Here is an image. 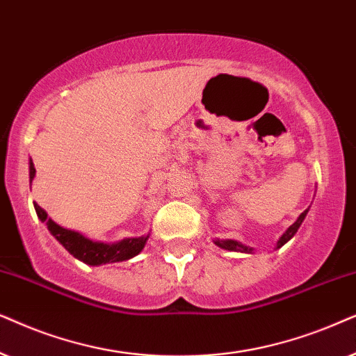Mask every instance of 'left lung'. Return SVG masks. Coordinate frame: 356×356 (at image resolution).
I'll return each mask as SVG.
<instances>
[{
  "label": "left lung",
  "instance_id": "1",
  "mask_svg": "<svg viewBox=\"0 0 356 356\" xmlns=\"http://www.w3.org/2000/svg\"><path fill=\"white\" fill-rule=\"evenodd\" d=\"M307 210H309V208H307ZM307 210H305L300 215V218H298V220L293 222V225L288 227V229L285 231V233H283V236L280 239H278V243H277V248H282L283 244H286L288 241H290L293 236L296 234V231H298V227L301 226V222L305 221V218H306V215H307ZM215 244L218 245V248H221V249H226V250H236V252H248V254H250L252 252V248H248V245H244V244H241V243H238V241H233V239H227V241H215Z\"/></svg>",
  "mask_w": 356,
  "mask_h": 356
}]
</instances>
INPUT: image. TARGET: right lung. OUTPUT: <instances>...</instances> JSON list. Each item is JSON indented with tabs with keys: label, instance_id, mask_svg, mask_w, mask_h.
Masks as SVG:
<instances>
[{
	"label": "right lung",
	"instance_id": "obj_1",
	"mask_svg": "<svg viewBox=\"0 0 356 356\" xmlns=\"http://www.w3.org/2000/svg\"><path fill=\"white\" fill-rule=\"evenodd\" d=\"M29 179L32 181L35 175L34 163H29ZM37 216L40 218L42 222H47V227L51 234L55 236L56 241H60V244L73 255V257L79 259L81 262L88 265H101V264H111V262H122V260H129L135 257L136 254L141 252V249L145 248L146 241L149 236H141V238H130L123 239L117 244H104V243H94V241L84 238L83 234L76 233V231L65 229L56 225L55 221H51L47 216V211L44 208H40L37 203H34Z\"/></svg>",
	"mask_w": 356,
	"mask_h": 356
}]
</instances>
